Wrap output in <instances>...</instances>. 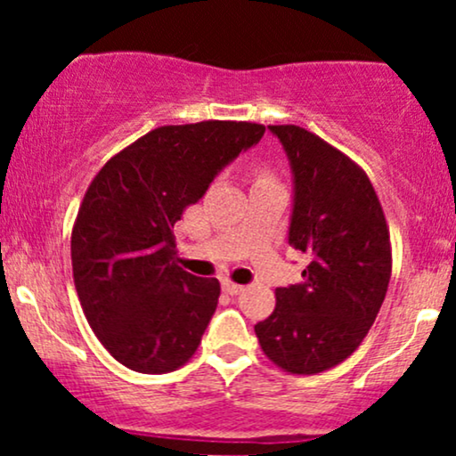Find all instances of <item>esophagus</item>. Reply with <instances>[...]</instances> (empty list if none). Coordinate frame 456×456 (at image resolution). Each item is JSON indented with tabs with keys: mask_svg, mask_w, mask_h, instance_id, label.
<instances>
[{
	"mask_svg": "<svg viewBox=\"0 0 456 456\" xmlns=\"http://www.w3.org/2000/svg\"><path fill=\"white\" fill-rule=\"evenodd\" d=\"M223 291L229 296H240L244 291V285H238V282L232 281H223Z\"/></svg>",
	"mask_w": 456,
	"mask_h": 456,
	"instance_id": "34e87169",
	"label": "esophagus"
}]
</instances>
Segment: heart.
<instances>
[{"mask_svg":"<svg viewBox=\"0 0 456 456\" xmlns=\"http://www.w3.org/2000/svg\"><path fill=\"white\" fill-rule=\"evenodd\" d=\"M259 180H272V175L268 174V171H259V174H257V182Z\"/></svg>","mask_w":456,"mask_h":456,"instance_id":"1","label":"heart"}]
</instances>
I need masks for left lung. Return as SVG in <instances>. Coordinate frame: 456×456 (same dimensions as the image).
Returning <instances> with one entry per match:
<instances>
[{
  "label": "left lung",
  "mask_w": 456,
  "mask_h": 456,
  "mask_svg": "<svg viewBox=\"0 0 456 456\" xmlns=\"http://www.w3.org/2000/svg\"><path fill=\"white\" fill-rule=\"evenodd\" d=\"M270 130L294 171L289 244L311 261L300 285L276 289L255 334L282 370L315 375L349 358L373 326L390 282V232L362 167L306 128Z\"/></svg>",
  "instance_id": "1"
}]
</instances>
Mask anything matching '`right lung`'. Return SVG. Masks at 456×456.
Returning <instances> with one entry per match:
<instances>
[{"instance_id": "add662e5", "label": "right lung", "mask_w": 456, "mask_h": 456, "mask_svg": "<svg viewBox=\"0 0 456 456\" xmlns=\"http://www.w3.org/2000/svg\"><path fill=\"white\" fill-rule=\"evenodd\" d=\"M264 133V124L223 119L154 128L87 186L72 227V276L87 323L118 362L162 375L195 355L221 282L177 265L174 224Z\"/></svg>"}]
</instances>
